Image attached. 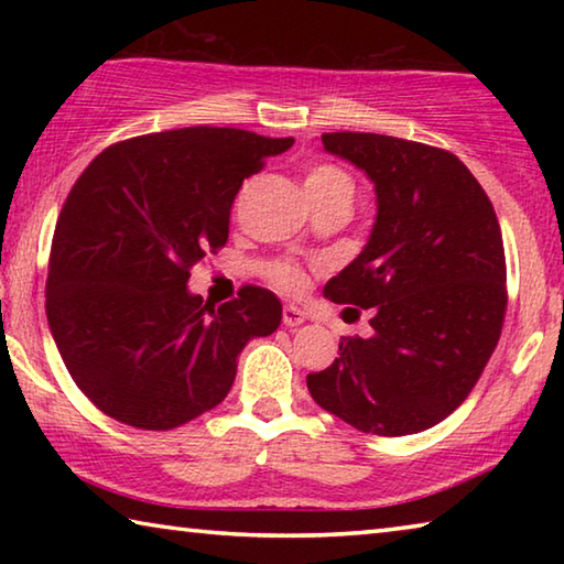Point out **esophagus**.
<instances>
[{
  "instance_id": "1",
  "label": "esophagus",
  "mask_w": 564,
  "mask_h": 564,
  "mask_svg": "<svg viewBox=\"0 0 564 564\" xmlns=\"http://www.w3.org/2000/svg\"><path fill=\"white\" fill-rule=\"evenodd\" d=\"M305 323V313L301 308H295V305H285L283 308V326L285 328H299Z\"/></svg>"
}]
</instances>
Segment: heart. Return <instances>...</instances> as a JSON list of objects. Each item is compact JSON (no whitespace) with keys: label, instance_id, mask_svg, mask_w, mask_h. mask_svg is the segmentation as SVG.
Here are the masks:
<instances>
[{"label":"heart","instance_id":"b5f03b06","mask_svg":"<svg viewBox=\"0 0 564 564\" xmlns=\"http://www.w3.org/2000/svg\"><path fill=\"white\" fill-rule=\"evenodd\" d=\"M308 188H318V191H346L348 196H352V184L348 174H343L340 169L336 166H313L305 176V184ZM271 279L275 281V285H281L283 291H301L305 285V273L293 263H275L271 269Z\"/></svg>","mask_w":564,"mask_h":564}]
</instances>
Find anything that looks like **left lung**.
<instances>
[{"label": "left lung", "instance_id": "obj_1", "mask_svg": "<svg viewBox=\"0 0 564 564\" xmlns=\"http://www.w3.org/2000/svg\"><path fill=\"white\" fill-rule=\"evenodd\" d=\"M321 141L376 191L368 243L323 289L333 303L373 308V336L343 338L340 358L305 383L362 433L427 431L463 403L500 340L508 293L498 216L451 151L358 131Z\"/></svg>", "mask_w": 564, "mask_h": 564}]
</instances>
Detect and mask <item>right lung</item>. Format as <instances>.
<instances>
[{
  "label": "right lung",
  "mask_w": 564,
  "mask_h": 564,
  "mask_svg": "<svg viewBox=\"0 0 564 564\" xmlns=\"http://www.w3.org/2000/svg\"><path fill=\"white\" fill-rule=\"evenodd\" d=\"M293 147L188 127L113 144L76 181L54 228L46 318L74 383L101 413L171 431L221 403L248 340L281 326L275 293L202 305L191 269L228 238L234 198Z\"/></svg>",
  "instance_id": "1"
}]
</instances>
